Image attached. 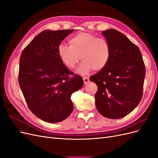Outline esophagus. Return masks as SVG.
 Wrapping results in <instances>:
<instances>
[{"mask_svg": "<svg viewBox=\"0 0 158 158\" xmlns=\"http://www.w3.org/2000/svg\"><path fill=\"white\" fill-rule=\"evenodd\" d=\"M83 80H84V83L85 84H87L89 81V78L88 77H87V76H84L83 77Z\"/></svg>", "mask_w": 158, "mask_h": 158, "instance_id": "1", "label": "esophagus"}]
</instances>
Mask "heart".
<instances>
[{
	"label": "heart",
	"mask_w": 158,
	"mask_h": 158,
	"mask_svg": "<svg viewBox=\"0 0 158 158\" xmlns=\"http://www.w3.org/2000/svg\"><path fill=\"white\" fill-rule=\"evenodd\" d=\"M70 46L60 44L57 52L62 61L69 69H74L79 63L78 72L86 74L92 70L103 69L111 57V45L104 37H98L89 32H80L69 40Z\"/></svg>",
	"instance_id": "1"
}]
</instances>
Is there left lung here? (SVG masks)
<instances>
[{"label": "left lung", "instance_id": "left-lung-1", "mask_svg": "<svg viewBox=\"0 0 158 158\" xmlns=\"http://www.w3.org/2000/svg\"><path fill=\"white\" fill-rule=\"evenodd\" d=\"M111 45V57L103 69L89 77L98 85L95 94L99 113L109 118L127 116L142 97L145 64L139 48L116 30L102 31Z\"/></svg>", "mask_w": 158, "mask_h": 158}]
</instances>
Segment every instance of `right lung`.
<instances>
[{"mask_svg": "<svg viewBox=\"0 0 158 158\" xmlns=\"http://www.w3.org/2000/svg\"><path fill=\"white\" fill-rule=\"evenodd\" d=\"M73 31H42L20 56L18 82L23 97L30 111L47 123L60 122L70 115L74 109L71 95L84 85L82 78L66 68L57 52Z\"/></svg>", "mask_w": 158, "mask_h": 158, "instance_id": "obj_1", "label": "right lung"}]
</instances>
